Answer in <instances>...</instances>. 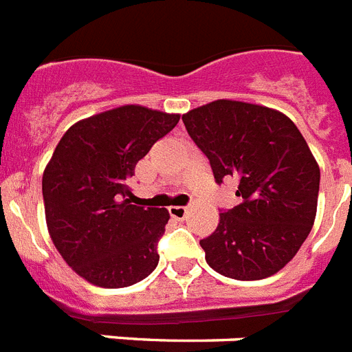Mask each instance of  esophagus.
Masks as SVG:
<instances>
[{
	"label": "esophagus",
	"mask_w": 352,
	"mask_h": 352,
	"mask_svg": "<svg viewBox=\"0 0 352 352\" xmlns=\"http://www.w3.org/2000/svg\"><path fill=\"white\" fill-rule=\"evenodd\" d=\"M187 207H178V205H173L169 207V214L174 217V219H183V217L187 216Z\"/></svg>",
	"instance_id": "obj_1"
}]
</instances>
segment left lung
<instances>
[{"label": "left lung", "mask_w": 352, "mask_h": 352, "mask_svg": "<svg viewBox=\"0 0 352 352\" xmlns=\"http://www.w3.org/2000/svg\"><path fill=\"white\" fill-rule=\"evenodd\" d=\"M182 120L216 182L235 178V196L243 197L199 241L208 266L237 280L277 274L295 257L316 216L320 169L304 136L277 109L226 98L190 109Z\"/></svg>", "instance_id": "8db88e82"}]
</instances>
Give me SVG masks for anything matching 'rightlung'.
Here are the masks:
<instances>
[{
    "label": "right lung",
    "instance_id": "right-lung-1",
    "mask_svg": "<svg viewBox=\"0 0 352 352\" xmlns=\"http://www.w3.org/2000/svg\"><path fill=\"white\" fill-rule=\"evenodd\" d=\"M179 115L120 106L78 120L43 174L46 226L75 274L100 287L140 283L158 266L167 208L131 205L136 164L176 127Z\"/></svg>",
    "mask_w": 352,
    "mask_h": 352
}]
</instances>
